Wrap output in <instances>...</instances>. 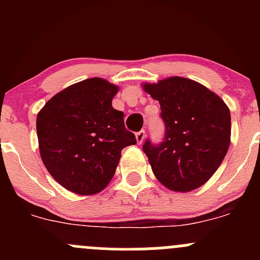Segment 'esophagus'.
Returning <instances> with one entry per match:
<instances>
[{
    "label": "esophagus",
    "mask_w": 260,
    "mask_h": 260,
    "mask_svg": "<svg viewBox=\"0 0 260 260\" xmlns=\"http://www.w3.org/2000/svg\"><path fill=\"white\" fill-rule=\"evenodd\" d=\"M145 137H146L145 131H140V132L136 133V140H137L138 145H142V142L145 141Z\"/></svg>",
    "instance_id": "1"
}]
</instances>
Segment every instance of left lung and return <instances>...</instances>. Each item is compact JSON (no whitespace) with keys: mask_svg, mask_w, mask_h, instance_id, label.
<instances>
[{"mask_svg":"<svg viewBox=\"0 0 260 260\" xmlns=\"http://www.w3.org/2000/svg\"><path fill=\"white\" fill-rule=\"evenodd\" d=\"M142 88L161 106L162 143L143 145L156 179L175 192L203 186L221 165L230 146L232 117L221 98L203 84L171 77Z\"/></svg>","mask_w":260,"mask_h":260,"instance_id":"8db88e82","label":"left lung"}]
</instances>
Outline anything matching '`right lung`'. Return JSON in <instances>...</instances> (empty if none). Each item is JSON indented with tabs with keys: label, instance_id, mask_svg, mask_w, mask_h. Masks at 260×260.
I'll list each match as a JSON object with an SVG mask.
<instances>
[{
	"label": "right lung",
	"instance_id": "1",
	"mask_svg": "<svg viewBox=\"0 0 260 260\" xmlns=\"http://www.w3.org/2000/svg\"><path fill=\"white\" fill-rule=\"evenodd\" d=\"M118 86L90 78L55 94L36 118L40 156L62 187L79 195L111 182L124 147L136 145L122 112L112 107Z\"/></svg>",
	"mask_w": 260,
	"mask_h": 260
}]
</instances>
